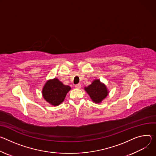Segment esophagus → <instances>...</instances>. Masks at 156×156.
<instances>
[{
	"label": "esophagus",
	"instance_id": "1",
	"mask_svg": "<svg viewBox=\"0 0 156 156\" xmlns=\"http://www.w3.org/2000/svg\"><path fill=\"white\" fill-rule=\"evenodd\" d=\"M75 87L76 89H80L81 87V85L80 83H78V84H76L75 85Z\"/></svg>",
	"mask_w": 156,
	"mask_h": 156
}]
</instances>
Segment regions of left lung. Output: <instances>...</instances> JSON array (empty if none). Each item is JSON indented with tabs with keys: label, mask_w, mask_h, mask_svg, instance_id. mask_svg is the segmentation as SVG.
Here are the masks:
<instances>
[{
	"label": "left lung",
	"mask_w": 156,
	"mask_h": 156,
	"mask_svg": "<svg viewBox=\"0 0 156 156\" xmlns=\"http://www.w3.org/2000/svg\"><path fill=\"white\" fill-rule=\"evenodd\" d=\"M85 90L88 93L93 101L99 103L108 95L106 86L99 80H95L92 84L85 87Z\"/></svg>",
	"instance_id": "8db88e82"
}]
</instances>
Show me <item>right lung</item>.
<instances>
[{
    "mask_svg": "<svg viewBox=\"0 0 156 156\" xmlns=\"http://www.w3.org/2000/svg\"><path fill=\"white\" fill-rule=\"evenodd\" d=\"M71 90L68 85H64L58 79L48 80L44 85L42 94L43 98L50 104L57 106L61 103Z\"/></svg>",
    "mask_w": 156,
    "mask_h": 156,
    "instance_id": "obj_1",
    "label": "right lung"
}]
</instances>
